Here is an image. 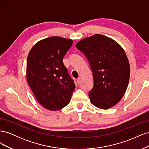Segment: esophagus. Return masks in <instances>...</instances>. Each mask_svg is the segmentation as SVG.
<instances>
[{"mask_svg": "<svg viewBox=\"0 0 149 149\" xmlns=\"http://www.w3.org/2000/svg\"><path fill=\"white\" fill-rule=\"evenodd\" d=\"M81 79V78H78L77 79V83H78V84H79V83H80Z\"/></svg>", "mask_w": 149, "mask_h": 149, "instance_id": "34e87169", "label": "esophagus"}]
</instances>
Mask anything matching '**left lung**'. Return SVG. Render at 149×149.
<instances>
[{
	"mask_svg": "<svg viewBox=\"0 0 149 149\" xmlns=\"http://www.w3.org/2000/svg\"><path fill=\"white\" fill-rule=\"evenodd\" d=\"M76 47L87 58L94 81L89 97L103 109L115 106L123 97L130 77V65L120 45L106 36L95 34L85 38Z\"/></svg>",
	"mask_w": 149,
	"mask_h": 149,
	"instance_id": "1",
	"label": "left lung"
}]
</instances>
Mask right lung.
Instances as JSON below:
<instances>
[{
  "instance_id": "1",
  "label": "right lung",
  "mask_w": 149,
  "mask_h": 149,
  "mask_svg": "<svg viewBox=\"0 0 149 149\" xmlns=\"http://www.w3.org/2000/svg\"><path fill=\"white\" fill-rule=\"evenodd\" d=\"M73 40L51 37L31 48L26 61V79L38 102L50 111H58L70 102L75 89L63 58Z\"/></svg>"
}]
</instances>
